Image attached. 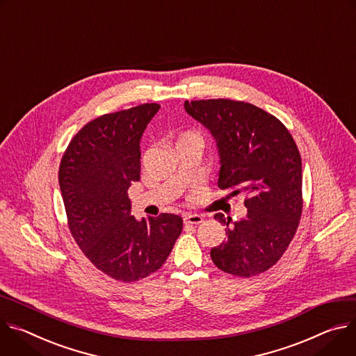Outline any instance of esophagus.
Wrapping results in <instances>:
<instances>
[{
	"label": "esophagus",
	"instance_id": "esophagus-1",
	"mask_svg": "<svg viewBox=\"0 0 356 356\" xmlns=\"http://www.w3.org/2000/svg\"><path fill=\"white\" fill-rule=\"evenodd\" d=\"M204 222V218L201 215H196V213H186L184 216V223L185 225H200Z\"/></svg>",
	"mask_w": 356,
	"mask_h": 356
}]
</instances>
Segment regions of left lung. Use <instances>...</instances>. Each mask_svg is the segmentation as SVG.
Returning <instances> with one entry per match:
<instances>
[{
    "instance_id": "left-lung-1",
    "label": "left lung",
    "mask_w": 356,
    "mask_h": 356,
    "mask_svg": "<svg viewBox=\"0 0 356 356\" xmlns=\"http://www.w3.org/2000/svg\"><path fill=\"white\" fill-rule=\"evenodd\" d=\"M185 110L204 124L220 158L218 186L245 196L248 215L227 220V241L211 250L225 273L253 277L280 260L291 243L302 211L300 151L277 117L250 103L229 99L185 102Z\"/></svg>"
}]
</instances>
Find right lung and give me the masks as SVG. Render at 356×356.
<instances>
[{
  "mask_svg": "<svg viewBox=\"0 0 356 356\" xmlns=\"http://www.w3.org/2000/svg\"><path fill=\"white\" fill-rule=\"evenodd\" d=\"M160 104L103 114L69 143L59 186L69 230L90 263L108 277L131 283L160 268L182 232V218L131 216L129 188L140 181V140Z\"/></svg>",
  "mask_w": 356,
  "mask_h": 356,
  "instance_id": "right-lung-1",
  "label": "right lung"
}]
</instances>
